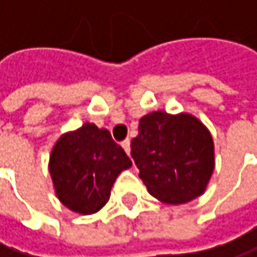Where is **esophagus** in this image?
<instances>
[{
  "instance_id": "1",
  "label": "esophagus",
  "mask_w": 257,
  "mask_h": 257,
  "mask_svg": "<svg viewBox=\"0 0 257 257\" xmlns=\"http://www.w3.org/2000/svg\"><path fill=\"white\" fill-rule=\"evenodd\" d=\"M121 146H123V150L126 151V154H130V151H131V140L130 139L123 140L121 142Z\"/></svg>"
}]
</instances>
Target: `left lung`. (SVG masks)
Wrapping results in <instances>:
<instances>
[{"mask_svg":"<svg viewBox=\"0 0 257 257\" xmlns=\"http://www.w3.org/2000/svg\"><path fill=\"white\" fill-rule=\"evenodd\" d=\"M131 157L150 194L170 205L200 196L214 170L213 139L190 114L157 111L142 117Z\"/></svg>","mask_w":257,"mask_h":257,"instance_id":"1","label":"left lung"}]
</instances>
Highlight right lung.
I'll list each match as a JSON object with an SVG mask.
<instances>
[{
    "instance_id": "1",
    "label": "right lung",
    "mask_w": 257,
    "mask_h": 257,
    "mask_svg": "<svg viewBox=\"0 0 257 257\" xmlns=\"http://www.w3.org/2000/svg\"><path fill=\"white\" fill-rule=\"evenodd\" d=\"M131 165L109 131L84 123L57 142L49 171L63 205L80 214H92L106 205L117 176Z\"/></svg>"
}]
</instances>
